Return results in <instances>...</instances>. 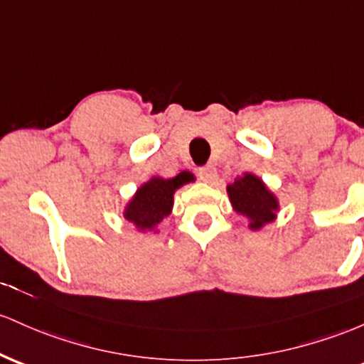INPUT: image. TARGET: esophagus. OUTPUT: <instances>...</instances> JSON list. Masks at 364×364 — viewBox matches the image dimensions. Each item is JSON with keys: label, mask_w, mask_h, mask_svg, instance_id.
Returning <instances> with one entry per match:
<instances>
[{"label": "esophagus", "mask_w": 364, "mask_h": 364, "mask_svg": "<svg viewBox=\"0 0 364 364\" xmlns=\"http://www.w3.org/2000/svg\"><path fill=\"white\" fill-rule=\"evenodd\" d=\"M198 178L205 183H213L215 179V167L214 166H203L198 169Z\"/></svg>", "instance_id": "34e87169"}]
</instances>
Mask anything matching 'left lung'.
<instances>
[{
  "mask_svg": "<svg viewBox=\"0 0 364 364\" xmlns=\"http://www.w3.org/2000/svg\"><path fill=\"white\" fill-rule=\"evenodd\" d=\"M228 195L233 209L250 219L249 226L252 230H259L262 225L273 221L274 213L278 210L274 195L254 174H243L242 178L235 179L233 185L228 186Z\"/></svg>",
  "mask_w": 364,
  "mask_h": 364,
  "instance_id": "1",
  "label": "left lung"
}]
</instances>
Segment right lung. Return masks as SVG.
<instances>
[{"label": "right lung", "instance_id": "obj_1", "mask_svg": "<svg viewBox=\"0 0 364 364\" xmlns=\"http://www.w3.org/2000/svg\"><path fill=\"white\" fill-rule=\"evenodd\" d=\"M190 173H181L173 179L154 178L141 186L127 203L124 218L136 225L138 230H154L173 209L174 191L185 183L191 181Z\"/></svg>", "mask_w": 364, "mask_h": 364}]
</instances>
